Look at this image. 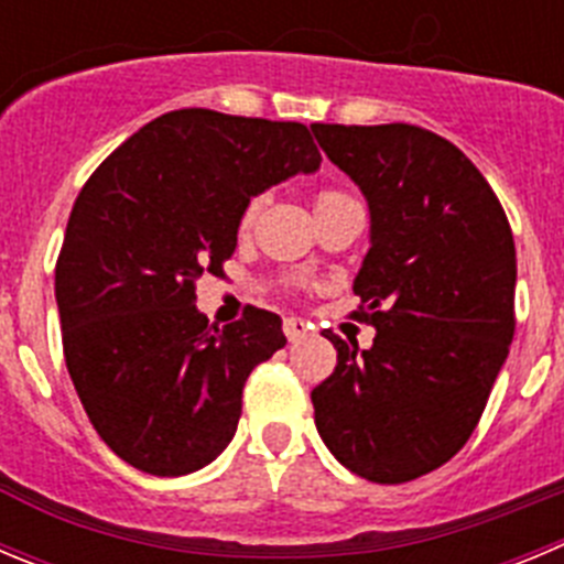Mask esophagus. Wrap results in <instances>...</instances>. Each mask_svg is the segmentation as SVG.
<instances>
[{"label": "esophagus", "mask_w": 564, "mask_h": 564, "mask_svg": "<svg viewBox=\"0 0 564 564\" xmlns=\"http://www.w3.org/2000/svg\"><path fill=\"white\" fill-rule=\"evenodd\" d=\"M282 329H285V335H288V340H302L304 335L310 333V324L307 322H302V318H285V322H282Z\"/></svg>", "instance_id": "34e87169"}]
</instances>
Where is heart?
Returning <instances> with one entry per match:
<instances>
[{
	"mask_svg": "<svg viewBox=\"0 0 564 564\" xmlns=\"http://www.w3.org/2000/svg\"><path fill=\"white\" fill-rule=\"evenodd\" d=\"M335 195H340V193H322V195H318V198H316V204H318V200L335 198ZM260 206H262V198H260V195H254V198H251V200H248V204H246V209H242L240 224H242V226L251 224V220L257 218V212H260Z\"/></svg>",
	"mask_w": 564,
	"mask_h": 564,
	"instance_id": "obj_1",
	"label": "heart"
}]
</instances>
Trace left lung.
<instances>
[{"instance_id": "1", "label": "left lung", "mask_w": 564, "mask_h": 564, "mask_svg": "<svg viewBox=\"0 0 564 564\" xmlns=\"http://www.w3.org/2000/svg\"><path fill=\"white\" fill-rule=\"evenodd\" d=\"M366 195L355 313L375 344L324 333L338 364L310 400L324 444L375 484H405L473 436L514 338L518 257L498 195L456 144L420 126H313Z\"/></svg>"}]
</instances>
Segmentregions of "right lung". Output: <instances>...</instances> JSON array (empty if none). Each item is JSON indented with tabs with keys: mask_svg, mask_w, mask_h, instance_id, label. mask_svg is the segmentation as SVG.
I'll use <instances>...</instances> for the list:
<instances>
[{
	"mask_svg": "<svg viewBox=\"0 0 564 564\" xmlns=\"http://www.w3.org/2000/svg\"><path fill=\"white\" fill-rule=\"evenodd\" d=\"M318 164L302 122L181 108L139 128L83 184L55 302L77 397L122 462L173 478L226 451L248 375L285 335L260 307L212 327L195 282L224 273L248 200Z\"/></svg>",
	"mask_w": 564,
	"mask_h": 564,
	"instance_id": "1",
	"label": "right lung"
}]
</instances>
